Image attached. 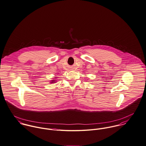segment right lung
Returning <instances> with one entry per match:
<instances>
[{
	"instance_id": "right-lung-1",
	"label": "right lung",
	"mask_w": 146,
	"mask_h": 146,
	"mask_svg": "<svg viewBox=\"0 0 146 146\" xmlns=\"http://www.w3.org/2000/svg\"><path fill=\"white\" fill-rule=\"evenodd\" d=\"M52 82H55V81H52ZM51 82V83H54V82Z\"/></svg>"
}]
</instances>
